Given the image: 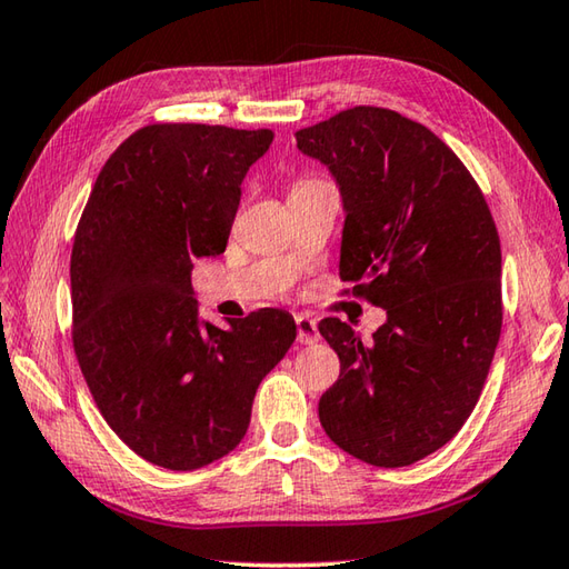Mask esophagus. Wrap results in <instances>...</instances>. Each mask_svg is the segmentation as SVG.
Here are the masks:
<instances>
[{"label":"esophagus","instance_id":"34e87169","mask_svg":"<svg viewBox=\"0 0 569 569\" xmlns=\"http://www.w3.org/2000/svg\"><path fill=\"white\" fill-rule=\"evenodd\" d=\"M297 341L299 345H315L319 339V329H317V321L307 315H299L297 319Z\"/></svg>","mask_w":569,"mask_h":569}]
</instances>
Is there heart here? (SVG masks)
Listing matches in <instances>:
<instances>
[{
	"mask_svg": "<svg viewBox=\"0 0 569 569\" xmlns=\"http://www.w3.org/2000/svg\"><path fill=\"white\" fill-rule=\"evenodd\" d=\"M319 183H321V180H299L295 190H305V188H312V186H319Z\"/></svg>",
	"mask_w": 569,
	"mask_h": 569,
	"instance_id": "b5f03b06",
	"label": "heart"
}]
</instances>
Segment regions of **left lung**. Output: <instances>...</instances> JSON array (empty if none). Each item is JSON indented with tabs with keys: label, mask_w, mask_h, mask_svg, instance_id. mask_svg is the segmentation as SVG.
Returning <instances> with one entry per match:
<instances>
[{
	"label": "left lung",
	"mask_w": 569,
	"mask_h": 569,
	"mask_svg": "<svg viewBox=\"0 0 569 569\" xmlns=\"http://www.w3.org/2000/svg\"><path fill=\"white\" fill-rule=\"evenodd\" d=\"M345 202L339 277L386 309L369 345L327 317L337 383L319 421L341 451L411 466L460 431L483 391L502 327L500 238L473 176L426 126L353 106L297 131Z\"/></svg>",
	"instance_id": "obj_1"
}]
</instances>
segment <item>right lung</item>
<instances>
[{
    "label": "right lung",
    "instance_id": "add662e5",
    "mask_svg": "<svg viewBox=\"0 0 569 569\" xmlns=\"http://www.w3.org/2000/svg\"><path fill=\"white\" fill-rule=\"evenodd\" d=\"M270 128L151 123L116 148L73 234V351L116 436L148 463L196 470L250 426L257 386L292 347L282 309L228 329L198 319L196 257L224 252Z\"/></svg>",
    "mask_w": 569,
    "mask_h": 569
}]
</instances>
